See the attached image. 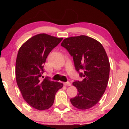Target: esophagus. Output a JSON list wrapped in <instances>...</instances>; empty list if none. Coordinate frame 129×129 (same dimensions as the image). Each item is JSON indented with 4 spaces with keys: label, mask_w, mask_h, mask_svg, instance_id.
Returning <instances> with one entry per match:
<instances>
[{
    "label": "esophagus",
    "mask_w": 129,
    "mask_h": 129,
    "mask_svg": "<svg viewBox=\"0 0 129 129\" xmlns=\"http://www.w3.org/2000/svg\"><path fill=\"white\" fill-rule=\"evenodd\" d=\"M64 84L65 86H71V83L70 82H65Z\"/></svg>",
    "instance_id": "obj_1"
}]
</instances>
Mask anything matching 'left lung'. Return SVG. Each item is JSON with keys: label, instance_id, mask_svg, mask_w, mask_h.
I'll use <instances>...</instances> for the list:
<instances>
[{"label": "left lung", "instance_id": "obj_1", "mask_svg": "<svg viewBox=\"0 0 129 129\" xmlns=\"http://www.w3.org/2000/svg\"><path fill=\"white\" fill-rule=\"evenodd\" d=\"M61 45L73 57L75 69L82 78L73 82L78 93L71 99L72 105L81 110L92 108L108 85L110 63L105 50L97 40L85 35L65 39Z\"/></svg>", "mask_w": 129, "mask_h": 129}]
</instances>
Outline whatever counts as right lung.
I'll return each instance as SVG.
<instances>
[{
    "mask_svg": "<svg viewBox=\"0 0 129 129\" xmlns=\"http://www.w3.org/2000/svg\"><path fill=\"white\" fill-rule=\"evenodd\" d=\"M62 40L45 34L36 35L25 41L17 53L15 68L17 86L25 101L38 110L51 108L56 92L63 86L62 83L48 77L41 79L48 55Z\"/></svg>",
    "mask_w": 129,
    "mask_h": 129,
    "instance_id": "right-lung-1",
    "label": "right lung"
}]
</instances>
